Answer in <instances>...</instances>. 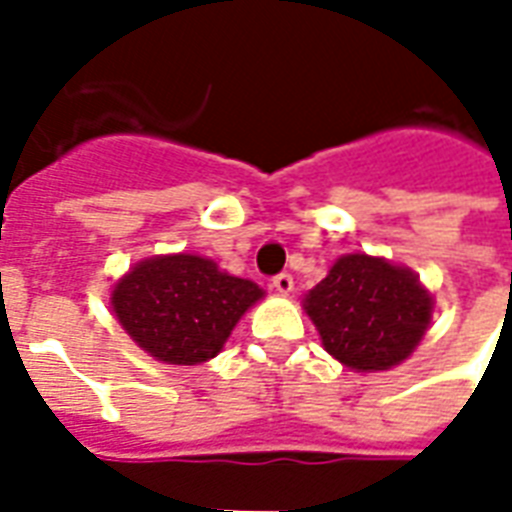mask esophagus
I'll use <instances>...</instances> for the list:
<instances>
[{
    "label": "esophagus",
    "mask_w": 512,
    "mask_h": 512,
    "mask_svg": "<svg viewBox=\"0 0 512 512\" xmlns=\"http://www.w3.org/2000/svg\"><path fill=\"white\" fill-rule=\"evenodd\" d=\"M271 285H274V290H277V293L288 296L290 290H293V277H290V274H277Z\"/></svg>",
    "instance_id": "esophagus-1"
}]
</instances>
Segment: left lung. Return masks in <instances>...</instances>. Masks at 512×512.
<instances>
[{
  "instance_id": "8db88e82",
  "label": "left lung",
  "mask_w": 512,
  "mask_h": 512,
  "mask_svg": "<svg viewBox=\"0 0 512 512\" xmlns=\"http://www.w3.org/2000/svg\"><path fill=\"white\" fill-rule=\"evenodd\" d=\"M304 310L337 362L378 373L414 354L430 326L433 296L411 268L343 255L304 296Z\"/></svg>"
}]
</instances>
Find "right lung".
Listing matches in <instances>:
<instances>
[{
    "label": "right lung",
    "instance_id": "add662e5",
    "mask_svg": "<svg viewBox=\"0 0 512 512\" xmlns=\"http://www.w3.org/2000/svg\"><path fill=\"white\" fill-rule=\"evenodd\" d=\"M263 296L252 279L180 252L136 263L112 290V310L131 340L158 362L200 365L222 351L235 323Z\"/></svg>",
    "mask_w": 512,
    "mask_h": 512
}]
</instances>
